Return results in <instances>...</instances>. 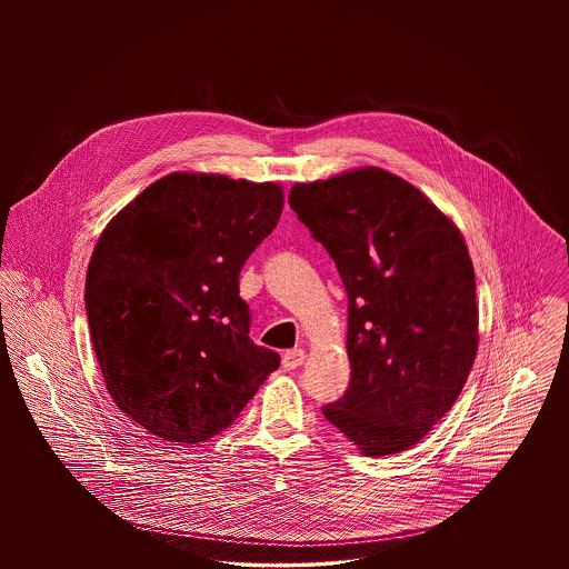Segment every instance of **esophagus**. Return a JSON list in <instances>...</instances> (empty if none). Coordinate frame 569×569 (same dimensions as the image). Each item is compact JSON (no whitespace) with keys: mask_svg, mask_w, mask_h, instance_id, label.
I'll return each instance as SVG.
<instances>
[{"mask_svg":"<svg viewBox=\"0 0 569 569\" xmlns=\"http://www.w3.org/2000/svg\"><path fill=\"white\" fill-rule=\"evenodd\" d=\"M302 362H305V352L302 350H288V352L283 353V360H281L283 369H288V371H295Z\"/></svg>","mask_w":569,"mask_h":569,"instance_id":"1","label":"esophagus"}]
</instances>
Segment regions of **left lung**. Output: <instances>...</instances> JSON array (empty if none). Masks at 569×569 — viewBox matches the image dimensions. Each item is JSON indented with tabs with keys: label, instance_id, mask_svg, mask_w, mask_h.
Returning a JSON list of instances; mask_svg holds the SVG:
<instances>
[{
	"label": "left lung",
	"instance_id": "1",
	"mask_svg": "<svg viewBox=\"0 0 569 569\" xmlns=\"http://www.w3.org/2000/svg\"><path fill=\"white\" fill-rule=\"evenodd\" d=\"M288 202L350 302L352 379L322 413L367 457L407 450L455 406L478 352L462 234L422 191L373 166L297 183Z\"/></svg>",
	"mask_w": 569,
	"mask_h": 569
}]
</instances>
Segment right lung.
I'll return each mask as SVG.
<instances>
[{
    "instance_id": "add662e5",
    "label": "right lung",
    "mask_w": 569,
    "mask_h": 569,
    "mask_svg": "<svg viewBox=\"0 0 569 569\" xmlns=\"http://www.w3.org/2000/svg\"><path fill=\"white\" fill-rule=\"evenodd\" d=\"M281 211L277 183L172 172L98 239L84 281L91 343L112 401L149 433L211 439L279 367L249 339L239 274Z\"/></svg>"
}]
</instances>
